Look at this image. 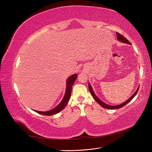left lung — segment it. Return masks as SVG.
<instances>
[{"label": "left lung", "instance_id": "1", "mask_svg": "<svg viewBox=\"0 0 152 152\" xmlns=\"http://www.w3.org/2000/svg\"><path fill=\"white\" fill-rule=\"evenodd\" d=\"M117 40L119 41V42H123V43H126V44H131L127 40V39H126L125 37H123L122 35H121L120 34L117 33ZM88 86H89V89L90 93H91L92 96H93V97L94 98V99L96 101V102H98V103L99 105L102 106V107L103 108H107V109H109V110L118 109V108H121L123 107L124 106H125L126 104H127L129 102H131V101L133 98H134V97L136 95V94H137V91H138L139 88H140V87H139L140 86H138V87H137V89H136L135 93L131 96V97H130L127 100H126V102H124V103H122V104H120L112 106V105H109V104H107V103H104V102H102V101L99 98H98V96L95 94L94 92V91H93V87H92V86H91V84H90V82H89V85H88Z\"/></svg>", "mask_w": 152, "mask_h": 152}]
</instances>
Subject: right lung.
<instances>
[{"label": "right lung", "mask_w": 152, "mask_h": 152, "mask_svg": "<svg viewBox=\"0 0 152 152\" xmlns=\"http://www.w3.org/2000/svg\"><path fill=\"white\" fill-rule=\"evenodd\" d=\"M77 73H75V74L68 77L66 82V91H65V95H64L63 98L62 99L61 102L59 103L56 107L46 112H40V111H37V110H34V111L37 113H39L40 114L44 115H48V116L53 115H55L59 113V112H61L62 110L65 108V107H66L68 102L69 99L70 98L72 86L73 84H74L75 80L77 79Z\"/></svg>", "instance_id": "add662e5"}]
</instances>
